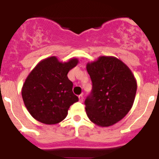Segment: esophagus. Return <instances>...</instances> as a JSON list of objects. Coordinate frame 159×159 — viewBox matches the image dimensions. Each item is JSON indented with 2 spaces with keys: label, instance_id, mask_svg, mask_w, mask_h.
Listing matches in <instances>:
<instances>
[{
  "label": "esophagus",
  "instance_id": "obj_1",
  "mask_svg": "<svg viewBox=\"0 0 159 159\" xmlns=\"http://www.w3.org/2000/svg\"><path fill=\"white\" fill-rule=\"evenodd\" d=\"M78 98H79V102H83V96H82V95H80L79 97H78Z\"/></svg>",
  "mask_w": 159,
  "mask_h": 159
}]
</instances>
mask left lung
Instances as JSON below:
<instances>
[{"instance_id":"left-lung-1","label":"left lung","mask_w":159,"mask_h":159,"mask_svg":"<svg viewBox=\"0 0 159 159\" xmlns=\"http://www.w3.org/2000/svg\"><path fill=\"white\" fill-rule=\"evenodd\" d=\"M92 82L91 96L85 101L90 120L100 127H109L121 120L135 99L137 81L129 67L113 56H100L87 62Z\"/></svg>"}]
</instances>
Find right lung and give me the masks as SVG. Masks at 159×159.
<instances>
[{"mask_svg":"<svg viewBox=\"0 0 159 159\" xmlns=\"http://www.w3.org/2000/svg\"><path fill=\"white\" fill-rule=\"evenodd\" d=\"M78 63L72 57L60 62L56 56L41 60L26 77L21 95L33 118L46 125H55L67 116L70 106L78 102L72 92L67 73Z\"/></svg>","mask_w":159,"mask_h":159,"instance_id":"add662e5","label":"right lung"}]
</instances>
